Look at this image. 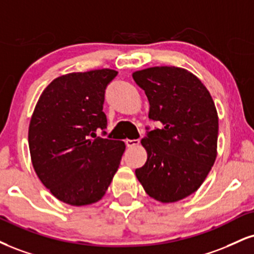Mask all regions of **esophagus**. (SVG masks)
<instances>
[{"instance_id": "esophagus-1", "label": "esophagus", "mask_w": 254, "mask_h": 254, "mask_svg": "<svg viewBox=\"0 0 254 254\" xmlns=\"http://www.w3.org/2000/svg\"><path fill=\"white\" fill-rule=\"evenodd\" d=\"M125 144H127V148H133V146L139 144V139H127L125 140Z\"/></svg>"}]
</instances>
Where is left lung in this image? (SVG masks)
I'll list each match as a JSON object with an SVG mask.
<instances>
[{
  "label": "left lung",
  "instance_id": "obj_1",
  "mask_svg": "<svg viewBox=\"0 0 254 254\" xmlns=\"http://www.w3.org/2000/svg\"><path fill=\"white\" fill-rule=\"evenodd\" d=\"M144 90L149 118L162 124L140 140L148 152L136 176L149 196L176 202L196 191L216 158L219 119L200 79L174 66L150 67L132 74Z\"/></svg>",
  "mask_w": 254,
  "mask_h": 254
}]
</instances>
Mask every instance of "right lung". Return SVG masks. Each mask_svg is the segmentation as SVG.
<instances>
[{
  "instance_id": "right-lung-1",
  "label": "right lung",
  "mask_w": 254,
  "mask_h": 254,
  "mask_svg": "<svg viewBox=\"0 0 254 254\" xmlns=\"http://www.w3.org/2000/svg\"><path fill=\"white\" fill-rule=\"evenodd\" d=\"M117 74L104 68L61 75L39 98L28 131L30 157L40 181L63 202H97L118 170L124 142L96 135L108 125L105 90Z\"/></svg>"
}]
</instances>
